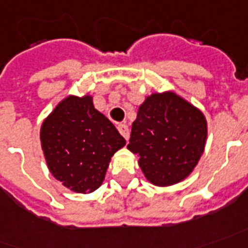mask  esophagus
Listing matches in <instances>:
<instances>
[{"label":"esophagus","instance_id":"esophagus-1","mask_svg":"<svg viewBox=\"0 0 248 248\" xmlns=\"http://www.w3.org/2000/svg\"><path fill=\"white\" fill-rule=\"evenodd\" d=\"M118 130H119V133L122 134V137L124 138V140H127L129 138V127H127V124H118Z\"/></svg>","mask_w":248,"mask_h":248}]
</instances>
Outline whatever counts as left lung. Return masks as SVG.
<instances>
[{
  "label": "left lung",
  "instance_id": "obj_1",
  "mask_svg": "<svg viewBox=\"0 0 248 248\" xmlns=\"http://www.w3.org/2000/svg\"><path fill=\"white\" fill-rule=\"evenodd\" d=\"M208 137L205 115L175 92L152 93L140 106L129 151L156 186L186 179L201 159Z\"/></svg>",
  "mask_w": 248,
  "mask_h": 248
}]
</instances>
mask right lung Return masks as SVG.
<instances>
[{"mask_svg": "<svg viewBox=\"0 0 248 248\" xmlns=\"http://www.w3.org/2000/svg\"><path fill=\"white\" fill-rule=\"evenodd\" d=\"M40 142L54 178L82 194L100 187L111 157L126 144L89 95L58 103L42 124Z\"/></svg>", "mask_w": 248, "mask_h": 248, "instance_id": "add662e5", "label": "right lung"}]
</instances>
